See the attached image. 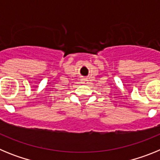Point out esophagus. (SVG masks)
I'll return each instance as SVG.
<instances>
[{"label":"esophagus","instance_id":"1","mask_svg":"<svg viewBox=\"0 0 160 160\" xmlns=\"http://www.w3.org/2000/svg\"><path fill=\"white\" fill-rule=\"evenodd\" d=\"M82 83L83 85H87V83H88V82H87V79H82Z\"/></svg>","mask_w":160,"mask_h":160}]
</instances>
